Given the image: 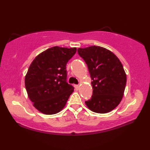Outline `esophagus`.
<instances>
[{
    "label": "esophagus",
    "instance_id": "obj_1",
    "mask_svg": "<svg viewBox=\"0 0 150 150\" xmlns=\"http://www.w3.org/2000/svg\"><path fill=\"white\" fill-rule=\"evenodd\" d=\"M79 87L80 86L79 85H74V88L76 90H78V89H79Z\"/></svg>",
    "mask_w": 150,
    "mask_h": 150
}]
</instances>
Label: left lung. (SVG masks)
<instances>
[{
	"instance_id": "left-lung-1",
	"label": "left lung",
	"mask_w": 150,
	"mask_h": 150,
	"mask_svg": "<svg viewBox=\"0 0 150 150\" xmlns=\"http://www.w3.org/2000/svg\"><path fill=\"white\" fill-rule=\"evenodd\" d=\"M78 53L87 65L92 81L93 95L86 105L97 113L111 111L120 103L126 85L122 63L111 51L100 46L79 48Z\"/></svg>"
}]
</instances>
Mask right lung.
I'll list each match as a JSON object with an SVG mask.
<instances>
[{
    "label": "right lung",
    "instance_id": "obj_1",
    "mask_svg": "<svg viewBox=\"0 0 150 150\" xmlns=\"http://www.w3.org/2000/svg\"><path fill=\"white\" fill-rule=\"evenodd\" d=\"M76 48L54 46L38 55L25 76V87L33 106L44 114L63 109L74 87L67 83L66 65Z\"/></svg>",
    "mask_w": 150,
    "mask_h": 150
}]
</instances>
